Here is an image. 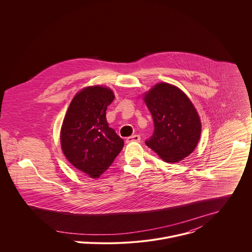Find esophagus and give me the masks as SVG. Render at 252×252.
Returning a JSON list of instances; mask_svg holds the SVG:
<instances>
[{
    "label": "esophagus",
    "mask_w": 252,
    "mask_h": 252,
    "mask_svg": "<svg viewBox=\"0 0 252 252\" xmlns=\"http://www.w3.org/2000/svg\"><path fill=\"white\" fill-rule=\"evenodd\" d=\"M140 141H141V136H139V135H133V136L127 138L126 143H127V144H130V143H139Z\"/></svg>",
    "instance_id": "obj_1"
}]
</instances>
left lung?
<instances>
[{
  "mask_svg": "<svg viewBox=\"0 0 252 252\" xmlns=\"http://www.w3.org/2000/svg\"><path fill=\"white\" fill-rule=\"evenodd\" d=\"M153 122V135L145 144L167 163L190 155L201 138L202 123L187 95L176 85L159 82L144 94Z\"/></svg>",
  "mask_w": 252,
  "mask_h": 252,
  "instance_id": "left-lung-1",
  "label": "left lung"
}]
</instances>
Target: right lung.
I'll list each match as a JSON object with an SVG mask.
<instances>
[{
    "label": "right lung",
    "instance_id": "add662e5",
    "mask_svg": "<svg viewBox=\"0 0 252 252\" xmlns=\"http://www.w3.org/2000/svg\"><path fill=\"white\" fill-rule=\"evenodd\" d=\"M113 100V91L108 87H84L72 98L62 123L60 143L65 157L91 179L100 178L124 146L106 118Z\"/></svg>",
    "mask_w": 252,
    "mask_h": 252
}]
</instances>
